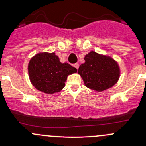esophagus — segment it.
<instances>
[{
	"label": "esophagus",
	"instance_id": "1",
	"mask_svg": "<svg viewBox=\"0 0 146 146\" xmlns=\"http://www.w3.org/2000/svg\"><path fill=\"white\" fill-rule=\"evenodd\" d=\"M73 66H74L75 68H76L77 69H78V68H79V64H78V63H75V64H73Z\"/></svg>",
	"mask_w": 146,
	"mask_h": 146
}]
</instances>
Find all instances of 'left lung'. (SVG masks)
Here are the masks:
<instances>
[{
    "instance_id": "left-lung-1",
    "label": "left lung",
    "mask_w": 146,
    "mask_h": 146,
    "mask_svg": "<svg viewBox=\"0 0 146 146\" xmlns=\"http://www.w3.org/2000/svg\"><path fill=\"white\" fill-rule=\"evenodd\" d=\"M78 69L85 86L101 92L113 86L120 76L118 64L111 57L90 51Z\"/></svg>"
}]
</instances>
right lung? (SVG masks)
<instances>
[{
	"label": "right lung",
	"mask_w": 146,
	"mask_h": 146,
	"mask_svg": "<svg viewBox=\"0 0 146 146\" xmlns=\"http://www.w3.org/2000/svg\"><path fill=\"white\" fill-rule=\"evenodd\" d=\"M69 64L60 62L55 53H39L30 60L28 73L33 86L48 94L58 93L65 86L68 75L77 73Z\"/></svg>",
	"instance_id": "add662e5"
}]
</instances>
